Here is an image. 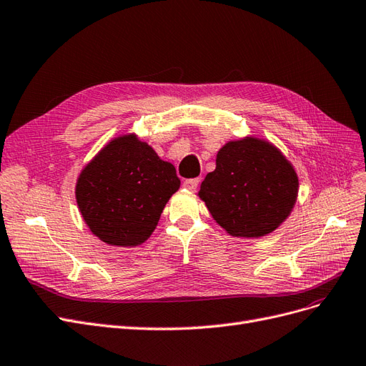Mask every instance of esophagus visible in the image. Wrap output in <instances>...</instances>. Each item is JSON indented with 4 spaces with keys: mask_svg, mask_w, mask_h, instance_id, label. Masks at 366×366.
Masks as SVG:
<instances>
[{
    "mask_svg": "<svg viewBox=\"0 0 366 366\" xmlns=\"http://www.w3.org/2000/svg\"><path fill=\"white\" fill-rule=\"evenodd\" d=\"M199 182H200V179L199 178H192V179H185L184 181V187L185 188H188V190H192V192H194L196 188H197V185H199Z\"/></svg>",
    "mask_w": 366,
    "mask_h": 366,
    "instance_id": "1",
    "label": "esophagus"
}]
</instances>
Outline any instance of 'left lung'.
<instances>
[{
	"instance_id": "8db88e82",
	"label": "left lung",
	"mask_w": 366,
	"mask_h": 366,
	"mask_svg": "<svg viewBox=\"0 0 366 366\" xmlns=\"http://www.w3.org/2000/svg\"><path fill=\"white\" fill-rule=\"evenodd\" d=\"M297 194L298 178L287 159L255 138L223 146L216 170L199 192L216 222L235 237L272 232L289 216Z\"/></svg>"
}]
</instances>
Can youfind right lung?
Listing matches in <instances>:
<instances>
[{"label": "right lung", "mask_w": 366, "mask_h": 366, "mask_svg": "<svg viewBox=\"0 0 366 366\" xmlns=\"http://www.w3.org/2000/svg\"><path fill=\"white\" fill-rule=\"evenodd\" d=\"M181 181L134 135L117 138L80 173L76 197L89 229L108 244L137 246L157 228Z\"/></svg>", "instance_id": "right-lung-1"}]
</instances>
